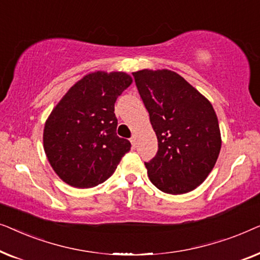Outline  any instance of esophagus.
<instances>
[{
    "instance_id": "esophagus-1",
    "label": "esophagus",
    "mask_w": 260,
    "mask_h": 260,
    "mask_svg": "<svg viewBox=\"0 0 260 260\" xmlns=\"http://www.w3.org/2000/svg\"><path fill=\"white\" fill-rule=\"evenodd\" d=\"M130 142H131V145H133V148H136L137 147V137L135 136V135L130 138Z\"/></svg>"
}]
</instances>
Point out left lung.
Listing matches in <instances>:
<instances>
[{
  "instance_id": "8db88e82",
  "label": "left lung",
  "mask_w": 260,
  "mask_h": 260,
  "mask_svg": "<svg viewBox=\"0 0 260 260\" xmlns=\"http://www.w3.org/2000/svg\"><path fill=\"white\" fill-rule=\"evenodd\" d=\"M158 142L145 162L148 176L163 193L184 194L207 179L221 149V134L211 102L170 70L134 72Z\"/></svg>"
}]
</instances>
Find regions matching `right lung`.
<instances>
[{"label": "right lung", "instance_id": "add662e5", "mask_svg": "<svg viewBox=\"0 0 260 260\" xmlns=\"http://www.w3.org/2000/svg\"><path fill=\"white\" fill-rule=\"evenodd\" d=\"M133 84L125 72L95 71L78 80L45 123L44 150L63 182L91 188L104 182L131 144L117 136L115 103Z\"/></svg>", "mask_w": 260, "mask_h": 260}]
</instances>
